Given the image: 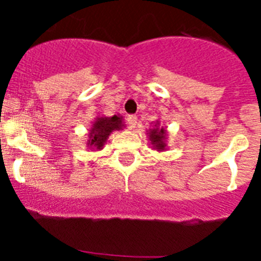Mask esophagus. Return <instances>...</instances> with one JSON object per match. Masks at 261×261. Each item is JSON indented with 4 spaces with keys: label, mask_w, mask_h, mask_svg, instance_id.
<instances>
[{
    "label": "esophagus",
    "mask_w": 261,
    "mask_h": 261,
    "mask_svg": "<svg viewBox=\"0 0 261 261\" xmlns=\"http://www.w3.org/2000/svg\"><path fill=\"white\" fill-rule=\"evenodd\" d=\"M126 121H128L129 128L130 129L136 128V125H137V116H136V115H130V116H128Z\"/></svg>",
    "instance_id": "esophagus-1"
}]
</instances>
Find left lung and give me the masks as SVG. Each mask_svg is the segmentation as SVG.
Returning a JSON list of instances; mask_svg holds the SVG:
<instances>
[{"instance_id": "obj_1", "label": "left lung", "mask_w": 261, "mask_h": 261, "mask_svg": "<svg viewBox=\"0 0 261 261\" xmlns=\"http://www.w3.org/2000/svg\"><path fill=\"white\" fill-rule=\"evenodd\" d=\"M147 137L150 141L151 147L156 151L167 150V130L159 125V120H156L153 128L147 130Z\"/></svg>"}]
</instances>
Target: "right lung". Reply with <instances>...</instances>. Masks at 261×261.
I'll return each instance as SVG.
<instances>
[{"label": "right lung", "instance_id": "1", "mask_svg": "<svg viewBox=\"0 0 261 261\" xmlns=\"http://www.w3.org/2000/svg\"><path fill=\"white\" fill-rule=\"evenodd\" d=\"M125 126L123 116L114 115V116H96L91 124L89 133H87L86 145L91 150H102L103 146L107 144L108 137L115 130H123Z\"/></svg>", "mask_w": 261, "mask_h": 261}]
</instances>
